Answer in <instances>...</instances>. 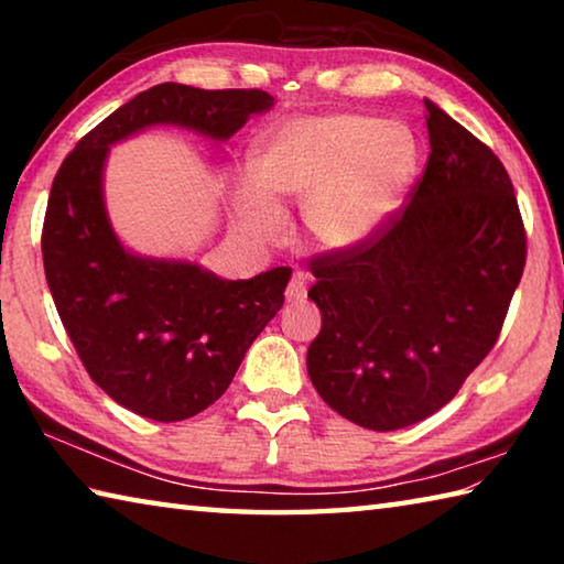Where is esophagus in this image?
Here are the masks:
<instances>
[{"mask_svg": "<svg viewBox=\"0 0 564 564\" xmlns=\"http://www.w3.org/2000/svg\"><path fill=\"white\" fill-rule=\"evenodd\" d=\"M305 291H308V279H305L303 273H293L289 289H285V301L291 305L301 303L305 299Z\"/></svg>", "mask_w": 564, "mask_h": 564, "instance_id": "34e87169", "label": "esophagus"}]
</instances>
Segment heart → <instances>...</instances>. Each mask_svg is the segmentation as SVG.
<instances>
[{
    "label": "heart",
    "mask_w": 564,
    "mask_h": 564,
    "mask_svg": "<svg viewBox=\"0 0 564 564\" xmlns=\"http://www.w3.org/2000/svg\"><path fill=\"white\" fill-rule=\"evenodd\" d=\"M417 139L405 123L368 113L289 121L263 139L256 184L236 191L243 221L275 234V204H303V221L323 248H350L380 231L403 204L417 169Z\"/></svg>",
    "instance_id": "obj_1"
}]
</instances>
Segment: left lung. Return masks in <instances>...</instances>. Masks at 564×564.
Masks as SVG:
<instances>
[{
  "mask_svg": "<svg viewBox=\"0 0 564 564\" xmlns=\"http://www.w3.org/2000/svg\"><path fill=\"white\" fill-rule=\"evenodd\" d=\"M431 156L368 241L313 256L308 348L318 395L368 431H398L457 395L500 338L528 259L502 161L425 101Z\"/></svg>",
  "mask_w": 564,
  "mask_h": 564,
  "instance_id": "8db88e82",
  "label": "left lung"
}]
</instances>
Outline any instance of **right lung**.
<instances>
[{"mask_svg":"<svg viewBox=\"0 0 564 564\" xmlns=\"http://www.w3.org/2000/svg\"><path fill=\"white\" fill-rule=\"evenodd\" d=\"M271 107L273 97L261 89L159 84L82 137L56 171L42 226L56 313L94 383L141 417L176 423L216 403L256 336L281 311L291 269L224 281L196 263L129 253L104 212L109 144L151 123L228 139L251 113Z\"/></svg>","mask_w":564,"mask_h":564,"instance_id":"obj_1","label":"right lung"}]
</instances>
